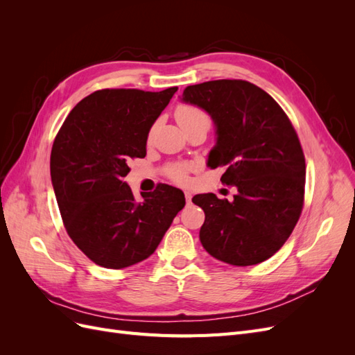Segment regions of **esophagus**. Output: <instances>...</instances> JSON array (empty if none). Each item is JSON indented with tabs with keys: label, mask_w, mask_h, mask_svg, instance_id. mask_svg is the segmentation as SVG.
<instances>
[{
	"label": "esophagus",
	"mask_w": 355,
	"mask_h": 355,
	"mask_svg": "<svg viewBox=\"0 0 355 355\" xmlns=\"http://www.w3.org/2000/svg\"><path fill=\"white\" fill-rule=\"evenodd\" d=\"M185 198H187V202L191 204V200H192V194L189 191H185Z\"/></svg>",
	"instance_id": "esophagus-1"
}]
</instances>
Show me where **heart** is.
<instances>
[{"label":"heart","mask_w":355,"mask_h":355,"mask_svg":"<svg viewBox=\"0 0 355 355\" xmlns=\"http://www.w3.org/2000/svg\"><path fill=\"white\" fill-rule=\"evenodd\" d=\"M176 120L178 123L184 127V130L187 128L192 127V125H207L210 127V116L204 112L202 110L197 108V106L192 105H180L179 108L176 110ZM154 128L149 133V137L153 136ZM191 164H185V163H178V164H171L168 167V176L179 182V184H185L188 180V173L191 170Z\"/></svg>","instance_id":"b5f03b06"}]
</instances>
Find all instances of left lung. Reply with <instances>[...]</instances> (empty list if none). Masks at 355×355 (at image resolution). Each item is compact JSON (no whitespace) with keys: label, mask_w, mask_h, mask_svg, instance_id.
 Returning a JSON list of instances; mask_svg holds the SVG:
<instances>
[{"label":"left lung","mask_w":355,"mask_h":355,"mask_svg":"<svg viewBox=\"0 0 355 355\" xmlns=\"http://www.w3.org/2000/svg\"><path fill=\"white\" fill-rule=\"evenodd\" d=\"M182 102L206 111L216 127L207 166H225L222 184L232 201L192 198L206 214L200 241L213 257L235 266L266 261L292 234L304 207L305 157L295 128L270 94L243 80L188 85Z\"/></svg>","instance_id":"1"}]
</instances>
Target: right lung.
<instances>
[{
    "mask_svg": "<svg viewBox=\"0 0 355 355\" xmlns=\"http://www.w3.org/2000/svg\"><path fill=\"white\" fill-rule=\"evenodd\" d=\"M176 92H94L69 112L53 144L51 184L67 232L103 268L121 270L151 256L185 206L175 187L158 185L137 201L124 182L130 161L146 155L148 133Z\"/></svg>",
    "mask_w": 355,
    "mask_h": 355,
    "instance_id": "1",
    "label": "right lung"
}]
</instances>
